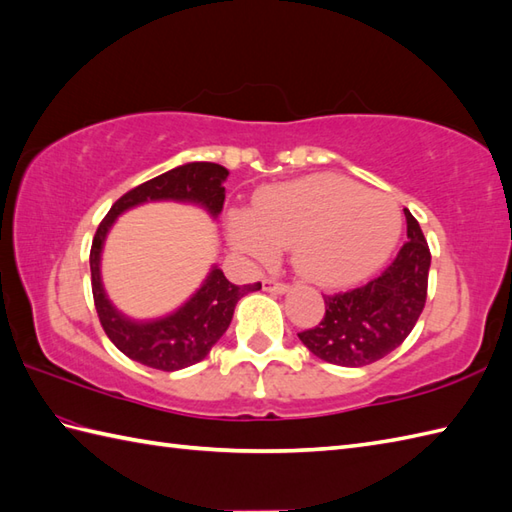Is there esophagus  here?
Segmentation results:
<instances>
[{"label":"esophagus","instance_id":"34e87169","mask_svg":"<svg viewBox=\"0 0 512 512\" xmlns=\"http://www.w3.org/2000/svg\"><path fill=\"white\" fill-rule=\"evenodd\" d=\"M262 286L266 292H275V295H284V292L290 290L288 284H281V281H275V279H264Z\"/></svg>","mask_w":512,"mask_h":512}]
</instances>
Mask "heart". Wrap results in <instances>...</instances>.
Returning a JSON list of instances; mask_svg holds the SVG:
<instances>
[{
    "mask_svg": "<svg viewBox=\"0 0 512 512\" xmlns=\"http://www.w3.org/2000/svg\"><path fill=\"white\" fill-rule=\"evenodd\" d=\"M400 211L385 193L343 176H310L259 193L253 211L228 222V239L250 259L292 248L299 273L321 286H347L385 262Z\"/></svg>",
    "mask_w": 512,
    "mask_h": 512,
    "instance_id": "b5f03b06",
    "label": "heart"
}]
</instances>
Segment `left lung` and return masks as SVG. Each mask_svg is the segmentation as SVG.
Listing matches in <instances>:
<instances>
[{"label": "left lung", "instance_id": "1", "mask_svg": "<svg viewBox=\"0 0 512 512\" xmlns=\"http://www.w3.org/2000/svg\"><path fill=\"white\" fill-rule=\"evenodd\" d=\"M407 242L394 262L369 284L325 295V317L299 332L301 343L321 361L363 367L391 354L407 339L427 301L431 253L416 217L405 209Z\"/></svg>", "mask_w": 512, "mask_h": 512}]
</instances>
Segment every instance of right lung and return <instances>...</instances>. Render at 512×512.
<instances>
[{
  "label": "right lung",
  "mask_w": 512,
  "mask_h": 512,
  "mask_svg": "<svg viewBox=\"0 0 512 512\" xmlns=\"http://www.w3.org/2000/svg\"><path fill=\"white\" fill-rule=\"evenodd\" d=\"M226 178L228 169L215 162H187L127 191L121 200L114 202L110 213L96 228L90 250L94 306L110 341L140 365L162 369V372H178V369L200 363L231 325L237 301L248 292L262 288V284L257 281V284L235 286L220 268L213 266L202 286L178 310L160 319H129L114 306L103 288L101 253L107 233L118 215L147 202L171 200L198 204L215 220L224 206Z\"/></svg>",
  "instance_id": "right-lung-1"
}]
</instances>
